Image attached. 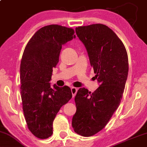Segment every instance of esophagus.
Instances as JSON below:
<instances>
[{
  "label": "esophagus",
  "instance_id": "esophagus-1",
  "mask_svg": "<svg viewBox=\"0 0 147 147\" xmlns=\"http://www.w3.org/2000/svg\"><path fill=\"white\" fill-rule=\"evenodd\" d=\"M71 90L72 96H73V97H74L76 96V95L78 88H75V87H71Z\"/></svg>",
  "mask_w": 147,
  "mask_h": 147
}]
</instances>
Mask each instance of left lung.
<instances>
[{"instance_id": "obj_1", "label": "left lung", "mask_w": 147, "mask_h": 147, "mask_svg": "<svg viewBox=\"0 0 147 147\" xmlns=\"http://www.w3.org/2000/svg\"><path fill=\"white\" fill-rule=\"evenodd\" d=\"M87 51L99 86L93 93L80 88L75 97L74 131L82 136L95 135L106 125L120 104L129 64L121 39L106 25L95 24L76 28Z\"/></svg>"}]
</instances>
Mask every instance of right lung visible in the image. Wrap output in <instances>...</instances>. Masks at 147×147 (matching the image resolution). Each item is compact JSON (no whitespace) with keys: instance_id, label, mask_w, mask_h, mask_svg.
I'll return each instance as SVG.
<instances>
[{"instance_id":"add662e5","label":"right lung","mask_w":147,"mask_h":147,"mask_svg":"<svg viewBox=\"0 0 147 147\" xmlns=\"http://www.w3.org/2000/svg\"><path fill=\"white\" fill-rule=\"evenodd\" d=\"M74 29L57 24L38 30L27 43L20 64V93L27 126L38 138L52 135L58 112L71 99L67 86H51L53 68L59 61L62 46L75 39Z\"/></svg>"}]
</instances>
